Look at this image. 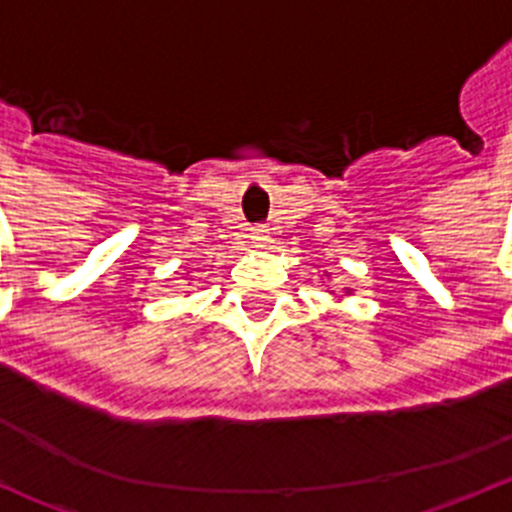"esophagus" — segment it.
<instances>
[{"label":"esophagus","instance_id":"obj_1","mask_svg":"<svg viewBox=\"0 0 512 512\" xmlns=\"http://www.w3.org/2000/svg\"><path fill=\"white\" fill-rule=\"evenodd\" d=\"M252 239H255V242H260V245H265V242H270V229L255 227L252 229Z\"/></svg>","mask_w":512,"mask_h":512}]
</instances>
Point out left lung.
<instances>
[{
  "instance_id": "1",
  "label": "left lung",
  "mask_w": 512,
  "mask_h": 512,
  "mask_svg": "<svg viewBox=\"0 0 512 512\" xmlns=\"http://www.w3.org/2000/svg\"><path fill=\"white\" fill-rule=\"evenodd\" d=\"M329 293H334V290H329ZM344 296H352V288H344ZM342 298V296H339Z\"/></svg>"
}]
</instances>
